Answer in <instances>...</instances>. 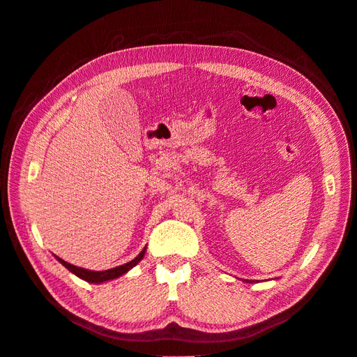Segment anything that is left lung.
<instances>
[{
    "label": "left lung",
    "mask_w": 357,
    "mask_h": 357,
    "mask_svg": "<svg viewBox=\"0 0 357 357\" xmlns=\"http://www.w3.org/2000/svg\"><path fill=\"white\" fill-rule=\"evenodd\" d=\"M246 283H254V282H252V280H251V282H248V280H246Z\"/></svg>",
    "instance_id": "obj_1"
}]
</instances>
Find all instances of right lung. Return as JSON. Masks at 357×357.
<instances>
[{
  "label": "right lung",
  "instance_id": "right-lung-1",
  "mask_svg": "<svg viewBox=\"0 0 357 357\" xmlns=\"http://www.w3.org/2000/svg\"><path fill=\"white\" fill-rule=\"evenodd\" d=\"M146 248L144 250L138 254L134 259H131L130 262H127V264H122V266H118L115 268H109V270H105V271H93V270H86V268H82V267H75L73 264H70V262L61 259L59 257L55 255V258L63 264L68 271H71L73 274H75L77 277H80L82 280H86L87 283H95V284H100V283H105V282H109V280H114V278H118L121 275H123L126 273H128L132 267H135L138 262H140L146 254Z\"/></svg>",
  "mask_w": 357,
  "mask_h": 357
}]
</instances>
